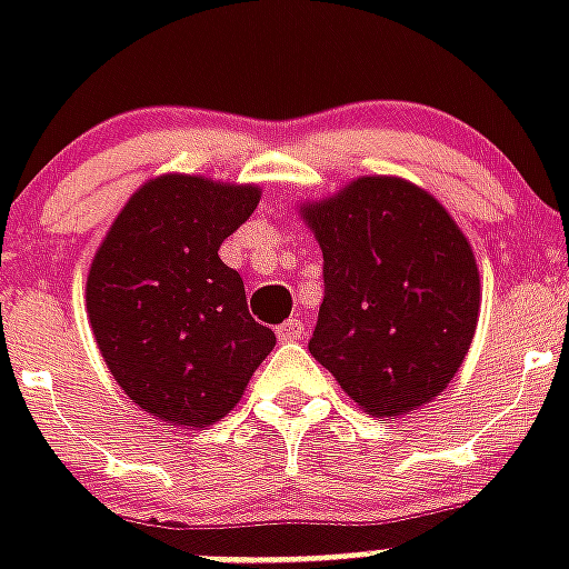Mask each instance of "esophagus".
Wrapping results in <instances>:
<instances>
[{
	"label": "esophagus",
	"mask_w": 569,
	"mask_h": 569,
	"mask_svg": "<svg viewBox=\"0 0 569 569\" xmlns=\"http://www.w3.org/2000/svg\"><path fill=\"white\" fill-rule=\"evenodd\" d=\"M303 330L307 328H303L301 319H289L277 328V337H280V342H298L303 337Z\"/></svg>",
	"instance_id": "esophagus-1"
}]
</instances>
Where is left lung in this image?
I'll return each instance as SVG.
<instances>
[{
    "label": "left lung",
    "instance_id": "left-lung-1",
    "mask_svg": "<svg viewBox=\"0 0 569 569\" xmlns=\"http://www.w3.org/2000/svg\"><path fill=\"white\" fill-rule=\"evenodd\" d=\"M301 218L325 257L310 355L378 419L440 396L481 307L476 253L446 206L401 177H357Z\"/></svg>",
    "mask_w": 569,
    "mask_h": 569
}]
</instances>
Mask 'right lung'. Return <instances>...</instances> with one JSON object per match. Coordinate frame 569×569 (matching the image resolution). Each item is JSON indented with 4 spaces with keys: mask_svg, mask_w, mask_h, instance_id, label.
Segmentation results:
<instances>
[{
    "mask_svg": "<svg viewBox=\"0 0 569 569\" xmlns=\"http://www.w3.org/2000/svg\"><path fill=\"white\" fill-rule=\"evenodd\" d=\"M262 189L162 173L129 197L93 253L84 307L120 389L159 422L206 428L239 405L277 337L250 319L218 248Z\"/></svg>",
    "mask_w": 569,
    "mask_h": 569,
    "instance_id": "add662e5",
    "label": "right lung"
}]
</instances>
